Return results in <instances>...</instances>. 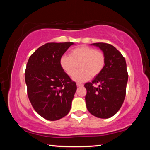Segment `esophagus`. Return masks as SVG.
Here are the masks:
<instances>
[{
	"label": "esophagus",
	"mask_w": 150,
	"mask_h": 150,
	"mask_svg": "<svg viewBox=\"0 0 150 150\" xmlns=\"http://www.w3.org/2000/svg\"><path fill=\"white\" fill-rule=\"evenodd\" d=\"M77 87H83V84H81V83H77Z\"/></svg>",
	"instance_id": "obj_1"
}]
</instances>
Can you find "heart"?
<instances>
[{"mask_svg":"<svg viewBox=\"0 0 150 150\" xmlns=\"http://www.w3.org/2000/svg\"><path fill=\"white\" fill-rule=\"evenodd\" d=\"M106 65V57L102 51L87 46H80L70 51L69 56L63 55L60 58L62 70L68 76H73V80L77 82L89 80L91 77L99 75Z\"/></svg>","mask_w":150,"mask_h":150,"instance_id":"heart-1","label":"heart"}]
</instances>
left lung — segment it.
I'll list each match as a JSON object with an SVG mask.
<instances>
[{"label": "left lung", "mask_w": 150, "mask_h": 150, "mask_svg": "<svg viewBox=\"0 0 150 150\" xmlns=\"http://www.w3.org/2000/svg\"><path fill=\"white\" fill-rule=\"evenodd\" d=\"M92 45L104 53L106 65L99 75L85 85L86 105L93 116L108 118L118 112L124 101L128 79L126 62L120 51L111 44L101 42Z\"/></svg>", "instance_id": "8db88e82"}]
</instances>
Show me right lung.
<instances>
[{
	"label": "right lung",
	"mask_w": 150,
	"mask_h": 150,
	"mask_svg": "<svg viewBox=\"0 0 150 150\" xmlns=\"http://www.w3.org/2000/svg\"><path fill=\"white\" fill-rule=\"evenodd\" d=\"M73 42L47 43L31 55L25 70L27 95L38 114L57 120L69 113L75 82L62 70L60 58Z\"/></svg>",
	"instance_id": "obj_1"
}]
</instances>
